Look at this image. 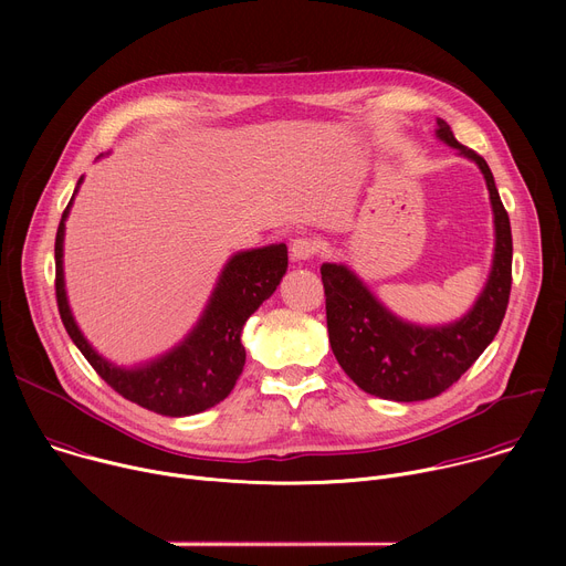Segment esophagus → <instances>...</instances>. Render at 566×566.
<instances>
[{"label":"esophagus","mask_w":566,"mask_h":566,"mask_svg":"<svg viewBox=\"0 0 566 566\" xmlns=\"http://www.w3.org/2000/svg\"><path fill=\"white\" fill-rule=\"evenodd\" d=\"M319 253V241L315 237H295L291 241V258L295 262L313 260Z\"/></svg>","instance_id":"34e87169"}]
</instances>
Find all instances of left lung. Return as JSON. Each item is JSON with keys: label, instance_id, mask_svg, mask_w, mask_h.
I'll use <instances>...</instances> for the list:
<instances>
[{"label": "left lung", "instance_id": "1", "mask_svg": "<svg viewBox=\"0 0 566 566\" xmlns=\"http://www.w3.org/2000/svg\"><path fill=\"white\" fill-rule=\"evenodd\" d=\"M437 138L481 170L493 206V264L470 311L448 325H415L391 313L347 264L327 262L319 269L336 360L363 391L398 402L434 398L457 382L497 336L511 295V221L493 172L474 149L454 138L441 118H437Z\"/></svg>", "mask_w": 566, "mask_h": 566}]
</instances>
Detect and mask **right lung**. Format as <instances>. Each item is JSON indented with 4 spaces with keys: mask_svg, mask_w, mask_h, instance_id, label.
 <instances>
[{
    "mask_svg": "<svg viewBox=\"0 0 566 566\" xmlns=\"http://www.w3.org/2000/svg\"><path fill=\"white\" fill-rule=\"evenodd\" d=\"M80 184H83V177H80L73 197L77 195ZM73 197L62 212L55 234V297L64 329L75 347L83 352L107 385L149 412L190 417L214 408L232 391L241 369H244L247 349L241 345V329L260 304L280 286L289 266L286 244L234 253L221 269L212 295L192 332L177 347L154 360L120 367L90 345L66 300L62 255L64 223Z\"/></svg>",
    "mask_w": 566,
    "mask_h": 566,
    "instance_id": "1",
    "label": "right lung"
}]
</instances>
